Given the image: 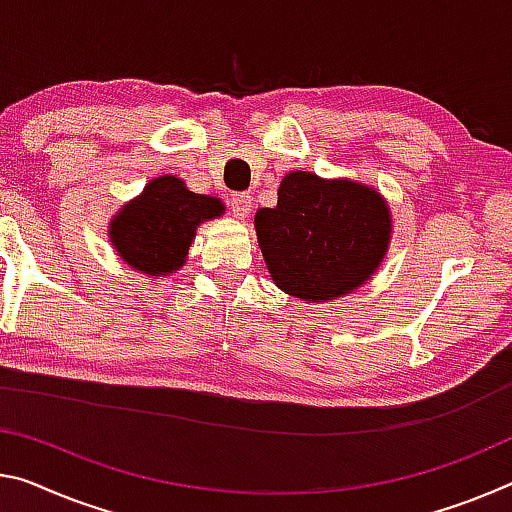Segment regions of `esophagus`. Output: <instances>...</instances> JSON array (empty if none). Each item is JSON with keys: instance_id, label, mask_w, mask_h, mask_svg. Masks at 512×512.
I'll list each match as a JSON object with an SVG mask.
<instances>
[{"instance_id": "esophagus-1", "label": "esophagus", "mask_w": 512, "mask_h": 512, "mask_svg": "<svg viewBox=\"0 0 512 512\" xmlns=\"http://www.w3.org/2000/svg\"><path fill=\"white\" fill-rule=\"evenodd\" d=\"M250 207H253V198L248 193H234L230 200V209L237 218H246L250 214Z\"/></svg>"}]
</instances>
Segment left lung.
Here are the masks:
<instances>
[{"label": "left lung", "instance_id": "1", "mask_svg": "<svg viewBox=\"0 0 512 512\" xmlns=\"http://www.w3.org/2000/svg\"><path fill=\"white\" fill-rule=\"evenodd\" d=\"M257 241L285 294L326 303L364 285L387 255L392 214L371 186L294 170L278 205L255 214Z\"/></svg>", "mask_w": 512, "mask_h": 512}]
</instances>
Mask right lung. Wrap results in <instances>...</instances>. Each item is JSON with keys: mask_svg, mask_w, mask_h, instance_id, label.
<instances>
[{"mask_svg": "<svg viewBox=\"0 0 512 512\" xmlns=\"http://www.w3.org/2000/svg\"><path fill=\"white\" fill-rule=\"evenodd\" d=\"M223 212L218 198L189 191L180 177L161 175L111 218L109 239L132 269L164 278L184 266L198 225Z\"/></svg>", "mask_w": 512, "mask_h": 512, "instance_id": "1", "label": "right lung"}]
</instances>
